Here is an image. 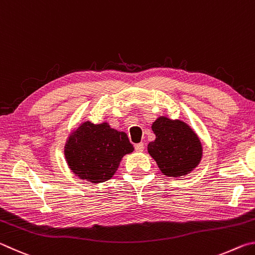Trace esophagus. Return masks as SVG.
Returning a JSON list of instances; mask_svg holds the SVG:
<instances>
[{
  "instance_id": "esophagus-1",
  "label": "esophagus",
  "mask_w": 255,
  "mask_h": 255,
  "mask_svg": "<svg viewBox=\"0 0 255 255\" xmlns=\"http://www.w3.org/2000/svg\"><path fill=\"white\" fill-rule=\"evenodd\" d=\"M136 152H143L144 150V143H138L135 145Z\"/></svg>"
}]
</instances>
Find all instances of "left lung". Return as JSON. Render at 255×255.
<instances>
[{
	"instance_id": "obj_1",
	"label": "left lung",
	"mask_w": 255,
	"mask_h": 255,
	"mask_svg": "<svg viewBox=\"0 0 255 255\" xmlns=\"http://www.w3.org/2000/svg\"><path fill=\"white\" fill-rule=\"evenodd\" d=\"M155 133L147 150L166 176H182L199 164L202 146L197 133L181 120L159 117L152 125Z\"/></svg>"
}]
</instances>
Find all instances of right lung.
<instances>
[{"instance_id":"obj_1","label":"right lung","mask_w":255,"mask_h":255,"mask_svg":"<svg viewBox=\"0 0 255 255\" xmlns=\"http://www.w3.org/2000/svg\"><path fill=\"white\" fill-rule=\"evenodd\" d=\"M132 150L126 132L110 128L107 123L85 122L68 137L64 153L73 173L100 183L112 178L124 155Z\"/></svg>"}]
</instances>
